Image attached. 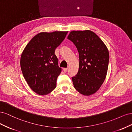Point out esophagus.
I'll list each match as a JSON object with an SVG mask.
<instances>
[{
  "label": "esophagus",
  "mask_w": 132,
  "mask_h": 132,
  "mask_svg": "<svg viewBox=\"0 0 132 132\" xmlns=\"http://www.w3.org/2000/svg\"><path fill=\"white\" fill-rule=\"evenodd\" d=\"M63 71H64V73H66L67 71H68L67 68H63Z\"/></svg>",
  "instance_id": "1"
}]
</instances>
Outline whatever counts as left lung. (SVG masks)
<instances>
[{"label": "left lung", "mask_w": 132, "mask_h": 132, "mask_svg": "<svg viewBox=\"0 0 132 132\" xmlns=\"http://www.w3.org/2000/svg\"><path fill=\"white\" fill-rule=\"evenodd\" d=\"M68 39L74 44L79 52V70L72 77L75 89L84 95L94 94L106 77L109 62L107 48L90 30L71 31Z\"/></svg>", "instance_id": "obj_1"}]
</instances>
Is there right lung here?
<instances>
[{"instance_id": "right-lung-1", "label": "right lung", "mask_w": 132, "mask_h": 132, "mask_svg": "<svg viewBox=\"0 0 132 132\" xmlns=\"http://www.w3.org/2000/svg\"><path fill=\"white\" fill-rule=\"evenodd\" d=\"M68 31L39 33L31 39L20 59L23 76L36 93L45 95L56 87L62 69L54 54L55 48L64 39Z\"/></svg>"}]
</instances>
